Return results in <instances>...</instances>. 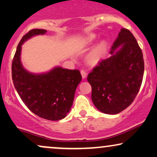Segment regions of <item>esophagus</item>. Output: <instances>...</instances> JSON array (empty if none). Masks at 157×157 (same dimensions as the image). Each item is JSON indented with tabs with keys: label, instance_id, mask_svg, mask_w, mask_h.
<instances>
[{
	"label": "esophagus",
	"instance_id": "obj_1",
	"mask_svg": "<svg viewBox=\"0 0 157 157\" xmlns=\"http://www.w3.org/2000/svg\"><path fill=\"white\" fill-rule=\"evenodd\" d=\"M81 74H82L83 78H85L86 77V75H87V74H86V71H85L84 70H81Z\"/></svg>",
	"mask_w": 157,
	"mask_h": 157
}]
</instances>
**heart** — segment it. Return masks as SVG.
<instances>
[{
	"label": "heart",
	"mask_w": 157,
	"mask_h": 157,
	"mask_svg": "<svg viewBox=\"0 0 157 157\" xmlns=\"http://www.w3.org/2000/svg\"><path fill=\"white\" fill-rule=\"evenodd\" d=\"M104 51H105V47H104V46L102 45V44L100 45L99 46H98V47L91 53V55L90 56V61L92 62V63H96V62H98L100 59V57H102V55H103Z\"/></svg>",
	"instance_id": "b5f03b06"
}]
</instances>
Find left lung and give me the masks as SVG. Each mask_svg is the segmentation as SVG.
<instances>
[{
    "instance_id": "1",
    "label": "left lung",
    "mask_w": 157,
    "mask_h": 157,
    "mask_svg": "<svg viewBox=\"0 0 157 157\" xmlns=\"http://www.w3.org/2000/svg\"><path fill=\"white\" fill-rule=\"evenodd\" d=\"M110 54L111 57L100 60L89 73L87 81L95 107L104 113L117 114L131 105L138 94L144 60L134 36L125 28L121 29Z\"/></svg>"
}]
</instances>
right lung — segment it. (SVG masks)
I'll return each mask as SVG.
<instances>
[{
  "mask_svg": "<svg viewBox=\"0 0 157 157\" xmlns=\"http://www.w3.org/2000/svg\"><path fill=\"white\" fill-rule=\"evenodd\" d=\"M46 33L43 29H33L23 36L13 56L11 74L14 87L25 105L38 117L58 121L69 113L82 77L78 70L61 67L42 74H33L24 69L20 61L22 44L33 36Z\"/></svg>",
  "mask_w": 157,
  "mask_h": 157,
  "instance_id": "add662e5",
  "label": "right lung"
}]
</instances>
